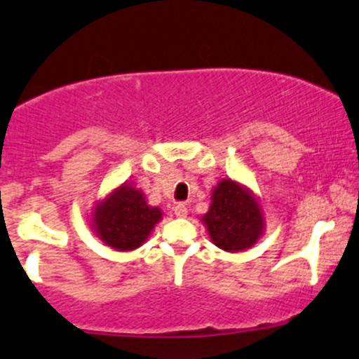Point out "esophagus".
<instances>
[{"instance_id": "1", "label": "esophagus", "mask_w": 359, "mask_h": 359, "mask_svg": "<svg viewBox=\"0 0 359 359\" xmlns=\"http://www.w3.org/2000/svg\"><path fill=\"white\" fill-rule=\"evenodd\" d=\"M175 215L178 218H184L188 215V206L184 203H178L175 206Z\"/></svg>"}]
</instances>
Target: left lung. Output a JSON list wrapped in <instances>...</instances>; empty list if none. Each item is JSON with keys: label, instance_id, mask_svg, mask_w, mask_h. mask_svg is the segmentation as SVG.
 Here are the masks:
<instances>
[{"label": "left lung", "instance_id": "1", "mask_svg": "<svg viewBox=\"0 0 359 359\" xmlns=\"http://www.w3.org/2000/svg\"><path fill=\"white\" fill-rule=\"evenodd\" d=\"M210 238L225 252H242L262 237L265 218L254 193L233 180H222L212 191V205L201 217Z\"/></svg>", "mask_w": 359, "mask_h": 359}]
</instances>
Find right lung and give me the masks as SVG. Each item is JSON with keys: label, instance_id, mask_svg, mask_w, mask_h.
<instances>
[{"label": "right lung", "instance_id": "1", "mask_svg": "<svg viewBox=\"0 0 359 359\" xmlns=\"http://www.w3.org/2000/svg\"><path fill=\"white\" fill-rule=\"evenodd\" d=\"M161 218V210L147 205L141 189L122 183L95 205L90 222L95 235L105 245L130 252L146 242Z\"/></svg>", "mask_w": 359, "mask_h": 359}]
</instances>
